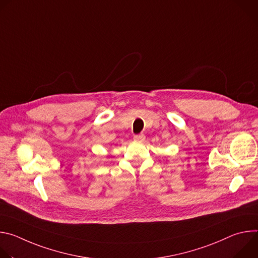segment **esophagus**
<instances>
[{
  "mask_svg": "<svg viewBox=\"0 0 258 258\" xmlns=\"http://www.w3.org/2000/svg\"><path fill=\"white\" fill-rule=\"evenodd\" d=\"M134 140H135V141H140V142H142V141L145 140V136H144L143 134L135 135V136H134Z\"/></svg>",
  "mask_w": 258,
  "mask_h": 258,
  "instance_id": "esophagus-1",
  "label": "esophagus"
}]
</instances>
